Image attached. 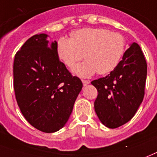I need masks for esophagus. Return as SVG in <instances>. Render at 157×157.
I'll use <instances>...</instances> for the list:
<instances>
[{
    "label": "esophagus",
    "instance_id": "1",
    "mask_svg": "<svg viewBox=\"0 0 157 157\" xmlns=\"http://www.w3.org/2000/svg\"><path fill=\"white\" fill-rule=\"evenodd\" d=\"M90 81H86V80H82V83H83L84 86H87L88 84H90Z\"/></svg>",
    "mask_w": 157,
    "mask_h": 157
}]
</instances>
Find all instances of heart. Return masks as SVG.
Returning <instances> with one entry per match:
<instances>
[{
    "label": "heart",
    "instance_id": "1",
    "mask_svg": "<svg viewBox=\"0 0 157 157\" xmlns=\"http://www.w3.org/2000/svg\"><path fill=\"white\" fill-rule=\"evenodd\" d=\"M126 41L121 33L101 28H86L74 31L71 38L62 37L57 43V56L73 72L81 77H90L96 72L105 75L114 70L124 56Z\"/></svg>",
    "mask_w": 157,
    "mask_h": 157
}]
</instances>
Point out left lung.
Returning a JSON list of instances; mask_svg holds the SVG:
<instances>
[{
  "label": "left lung",
  "instance_id": "1",
  "mask_svg": "<svg viewBox=\"0 0 157 157\" xmlns=\"http://www.w3.org/2000/svg\"><path fill=\"white\" fill-rule=\"evenodd\" d=\"M147 65L141 48L133 43L110 74L91 81L98 91L94 110L109 128L131 120L144 97Z\"/></svg>",
  "mask_w": 157,
  "mask_h": 157
}]
</instances>
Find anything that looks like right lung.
I'll return each mask as SVG.
<instances>
[{"label": "right lung", "instance_id": "1", "mask_svg": "<svg viewBox=\"0 0 157 157\" xmlns=\"http://www.w3.org/2000/svg\"><path fill=\"white\" fill-rule=\"evenodd\" d=\"M48 34L32 36L16 52L14 60V90L25 119L44 132L65 126L82 89V82L71 76L57 56V42Z\"/></svg>", "mask_w": 157, "mask_h": 157}]
</instances>
